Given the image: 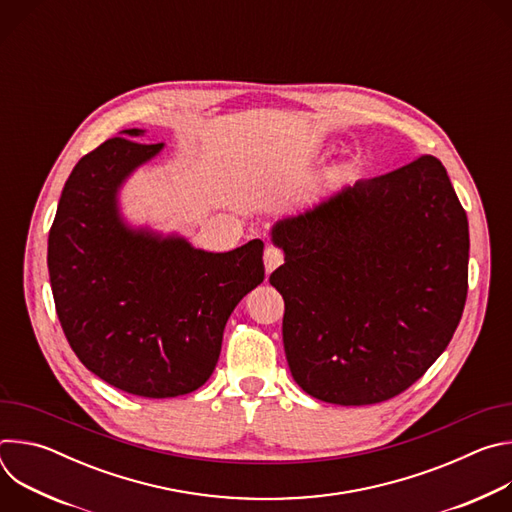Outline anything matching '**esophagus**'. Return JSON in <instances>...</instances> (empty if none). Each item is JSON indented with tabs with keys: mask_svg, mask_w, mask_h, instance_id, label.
I'll use <instances>...</instances> for the list:
<instances>
[{
	"mask_svg": "<svg viewBox=\"0 0 512 512\" xmlns=\"http://www.w3.org/2000/svg\"><path fill=\"white\" fill-rule=\"evenodd\" d=\"M263 263H265V271L271 273V271H275L283 263V253L277 247H265Z\"/></svg>",
	"mask_w": 512,
	"mask_h": 512,
	"instance_id": "34e87169",
	"label": "esophagus"
}]
</instances>
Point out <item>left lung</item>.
Masks as SVG:
<instances>
[{"label":"left lung","mask_w":512,"mask_h":512,"mask_svg":"<svg viewBox=\"0 0 512 512\" xmlns=\"http://www.w3.org/2000/svg\"><path fill=\"white\" fill-rule=\"evenodd\" d=\"M271 239L285 253L269 277L285 302V358L308 395L387 401L450 344L468 294L470 237L437 158L344 186L281 218Z\"/></svg>","instance_id":"8db88e82"}]
</instances>
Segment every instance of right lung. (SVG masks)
Wrapping results in <instances>:
<instances>
[{"instance_id": "obj_1", "label": "right lung", "mask_w": 512, "mask_h": 512, "mask_svg": "<svg viewBox=\"0 0 512 512\" xmlns=\"http://www.w3.org/2000/svg\"><path fill=\"white\" fill-rule=\"evenodd\" d=\"M123 135L83 156L64 184L48 235L52 296L91 373L137 397H178L212 375L231 312L265 277L263 241L208 253L127 227L119 188L164 143Z\"/></svg>"}]
</instances>
